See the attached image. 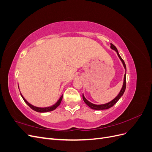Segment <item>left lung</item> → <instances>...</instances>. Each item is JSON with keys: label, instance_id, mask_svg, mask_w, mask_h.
<instances>
[{"label": "left lung", "instance_id": "8db88e82", "mask_svg": "<svg viewBox=\"0 0 152 152\" xmlns=\"http://www.w3.org/2000/svg\"><path fill=\"white\" fill-rule=\"evenodd\" d=\"M111 48H112V49L115 50V51L117 52V54H118V56L119 58L121 59V60L122 61V63H123V65H124V68H125L126 70V64H125V63H124V60L122 59V58L121 57L120 55H119L118 52V50H117L116 47L115 46V45H114L113 44H111ZM126 88V72L125 75H124V84H123V86H122V88L121 91H120V93H119L118 95L117 96V97H116L115 98V99H113L112 101H111V102H109V103H108L104 104H93V103H92L89 102V101H87V100L85 98L84 94H82V98H83V100H84V102L86 103V104L87 106H89V107L93 109V110H106V109H108V108H110L112 107L113 106L118 102V101L119 100V99L121 98V96L124 94V92H125Z\"/></svg>", "mask_w": 152, "mask_h": 152}]
</instances>
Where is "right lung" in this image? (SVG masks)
Returning <instances> with one entry per match:
<instances>
[{
	"mask_svg": "<svg viewBox=\"0 0 152 152\" xmlns=\"http://www.w3.org/2000/svg\"><path fill=\"white\" fill-rule=\"evenodd\" d=\"M20 94H21V93H20ZM21 97L23 98V100L25 101V102L27 104H28L32 110H35V111L37 112H47L53 111V110L56 109V108L58 107V106H59V104H60V103H61V102L62 98H63V95H62V96H61V97H60V98H59V99L57 102V103H56V104H54L53 106H52V107H45V108H39V107H34V106H33V105H31V104H30L23 97V96H22L21 94Z\"/></svg>",
	"mask_w": 152,
	"mask_h": 152,
	"instance_id": "right-lung-1",
	"label": "right lung"
}]
</instances>
